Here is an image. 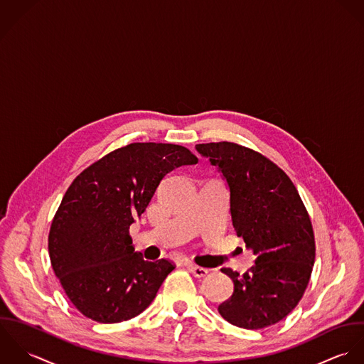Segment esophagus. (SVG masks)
<instances>
[{"label": "esophagus", "mask_w": 364, "mask_h": 364, "mask_svg": "<svg viewBox=\"0 0 364 364\" xmlns=\"http://www.w3.org/2000/svg\"><path fill=\"white\" fill-rule=\"evenodd\" d=\"M187 267H188V270L194 274V277L201 279V277H204V276H207V274H208V269L198 267V266H196V264H188Z\"/></svg>", "instance_id": "1"}]
</instances>
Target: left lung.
<instances>
[{
    "label": "left lung",
    "instance_id": "left-lung-1",
    "mask_svg": "<svg viewBox=\"0 0 364 364\" xmlns=\"http://www.w3.org/2000/svg\"><path fill=\"white\" fill-rule=\"evenodd\" d=\"M196 149L226 181L232 225L256 256L255 266L242 276L222 269L233 282V292L219 305V314L245 329L274 325L296 306L312 273L309 215L289 176L263 154L230 142Z\"/></svg>",
    "mask_w": 364,
    "mask_h": 364
}]
</instances>
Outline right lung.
<instances>
[{
  "mask_svg": "<svg viewBox=\"0 0 364 364\" xmlns=\"http://www.w3.org/2000/svg\"><path fill=\"white\" fill-rule=\"evenodd\" d=\"M198 159L184 146L131 144L80 173L53 218L49 256L74 306L101 323L128 321L150 305L174 266L146 262L129 226L166 174Z\"/></svg>",
  "mask_w": 364,
  "mask_h": 364,
  "instance_id": "obj_1",
  "label": "right lung"
}]
</instances>
